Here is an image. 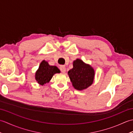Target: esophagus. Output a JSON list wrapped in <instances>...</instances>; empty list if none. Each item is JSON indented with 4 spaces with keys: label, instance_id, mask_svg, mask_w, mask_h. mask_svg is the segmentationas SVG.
Wrapping results in <instances>:
<instances>
[{
    "label": "esophagus",
    "instance_id": "34e87169",
    "mask_svg": "<svg viewBox=\"0 0 133 133\" xmlns=\"http://www.w3.org/2000/svg\"><path fill=\"white\" fill-rule=\"evenodd\" d=\"M60 70L61 71L63 72V73H64L65 72H66V67H65L64 66H61L60 67Z\"/></svg>",
    "mask_w": 133,
    "mask_h": 133
}]
</instances>
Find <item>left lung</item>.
Instances as JSON below:
<instances>
[{
	"mask_svg": "<svg viewBox=\"0 0 133 133\" xmlns=\"http://www.w3.org/2000/svg\"><path fill=\"white\" fill-rule=\"evenodd\" d=\"M72 86L78 90H83L91 86L94 79V69L79 59L73 62V68L68 71Z\"/></svg>",
	"mask_w": 133,
	"mask_h": 133,
	"instance_id": "8db88e82",
	"label": "left lung"
}]
</instances>
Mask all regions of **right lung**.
<instances>
[{
  "mask_svg": "<svg viewBox=\"0 0 133 133\" xmlns=\"http://www.w3.org/2000/svg\"><path fill=\"white\" fill-rule=\"evenodd\" d=\"M59 72L60 70L57 67L50 66L47 61L43 60L41 63L38 70L35 73V79L39 84L43 86L49 82L54 75Z\"/></svg>",
  "mask_w": 133,
  "mask_h": 133,
  "instance_id": "obj_1",
  "label": "right lung"
}]
</instances>
